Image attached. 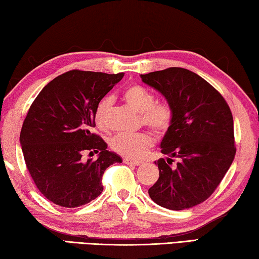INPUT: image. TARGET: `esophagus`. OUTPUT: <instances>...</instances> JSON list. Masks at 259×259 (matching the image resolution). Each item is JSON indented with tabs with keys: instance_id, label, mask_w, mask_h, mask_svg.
<instances>
[{
	"instance_id": "1",
	"label": "esophagus",
	"mask_w": 259,
	"mask_h": 259,
	"mask_svg": "<svg viewBox=\"0 0 259 259\" xmlns=\"http://www.w3.org/2000/svg\"><path fill=\"white\" fill-rule=\"evenodd\" d=\"M123 162H124V163H126V164H133V165H140V164H143L142 161L131 160V159H128V157H124Z\"/></svg>"
}]
</instances>
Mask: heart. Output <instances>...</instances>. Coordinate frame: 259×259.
I'll list each match as a JSON object with an SVG mask.
<instances>
[{
  "label": "heart",
  "instance_id": "b5f03b06",
  "mask_svg": "<svg viewBox=\"0 0 259 259\" xmlns=\"http://www.w3.org/2000/svg\"><path fill=\"white\" fill-rule=\"evenodd\" d=\"M125 104L140 113L143 123L156 134L169 128L172 120V109L166 103H155V97L145 88L134 84L122 94ZM111 98H104L95 112V122L99 129H106V116L111 108ZM153 137L147 133L117 135L111 140V147L119 154L130 159H140L153 146Z\"/></svg>",
  "mask_w": 259,
  "mask_h": 259
}]
</instances>
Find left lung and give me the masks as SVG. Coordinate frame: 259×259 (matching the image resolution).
<instances>
[{"instance_id": "8db88e82", "label": "left lung", "mask_w": 259, "mask_h": 259, "mask_svg": "<svg viewBox=\"0 0 259 259\" xmlns=\"http://www.w3.org/2000/svg\"><path fill=\"white\" fill-rule=\"evenodd\" d=\"M163 96L172 120L160 144L159 179L148 190L156 204L184 210L207 200L235 156L231 109L212 85L188 69L170 67L140 75ZM180 161L175 167L172 157Z\"/></svg>"}]
</instances>
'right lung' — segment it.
<instances>
[{
  "label": "right lung",
  "mask_w": 259,
  "mask_h": 259,
  "mask_svg": "<svg viewBox=\"0 0 259 259\" xmlns=\"http://www.w3.org/2000/svg\"><path fill=\"white\" fill-rule=\"evenodd\" d=\"M123 73L69 71L50 81L29 107L20 146L35 185L46 198L65 208L80 207L103 192L104 171L122 157L93 134L95 112ZM98 152L85 162L83 151Z\"/></svg>",
  "instance_id": "right-lung-1"
}]
</instances>
